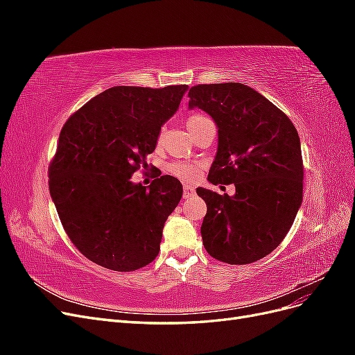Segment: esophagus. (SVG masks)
<instances>
[{
  "mask_svg": "<svg viewBox=\"0 0 355 355\" xmlns=\"http://www.w3.org/2000/svg\"><path fill=\"white\" fill-rule=\"evenodd\" d=\"M196 194V188L192 185H184V198H189Z\"/></svg>",
  "mask_w": 355,
  "mask_h": 355,
  "instance_id": "34e87169",
  "label": "esophagus"
}]
</instances>
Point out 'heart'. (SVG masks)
Masks as SVG:
<instances>
[{
	"label": "heart",
	"mask_w": 355,
	"mask_h": 355,
	"mask_svg": "<svg viewBox=\"0 0 355 355\" xmlns=\"http://www.w3.org/2000/svg\"><path fill=\"white\" fill-rule=\"evenodd\" d=\"M206 120H209V118L201 114H192L187 120L188 130H194L198 124ZM167 168L171 175L182 180H194L200 175V166L197 163H189V161H175V163H170Z\"/></svg>",
	"instance_id": "obj_1"
}]
</instances>
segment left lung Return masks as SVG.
<instances>
[{
	"label": "left lung",
	"instance_id": "obj_1",
	"mask_svg": "<svg viewBox=\"0 0 355 355\" xmlns=\"http://www.w3.org/2000/svg\"><path fill=\"white\" fill-rule=\"evenodd\" d=\"M189 108L218 125V153L207 180L235 185V194L197 188L207 204L201 237L214 259L244 265L280 245L302 204L304 164L299 135L288 116L249 85L200 84Z\"/></svg>",
	"mask_w": 355,
	"mask_h": 355
}]
</instances>
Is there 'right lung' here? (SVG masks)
Returning a JSON list of instances; mask_svg holds the SVG:
<instances>
[{
    "label": "right lung",
    "instance_id": "right-lung-1",
    "mask_svg": "<svg viewBox=\"0 0 355 355\" xmlns=\"http://www.w3.org/2000/svg\"><path fill=\"white\" fill-rule=\"evenodd\" d=\"M187 84L163 89L118 85L94 96L63 125L49 168L50 196L77 249L103 268L151 263L182 184L164 175L149 187L132 176L153 154Z\"/></svg>",
    "mask_w": 355,
    "mask_h": 355
}]
</instances>
